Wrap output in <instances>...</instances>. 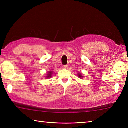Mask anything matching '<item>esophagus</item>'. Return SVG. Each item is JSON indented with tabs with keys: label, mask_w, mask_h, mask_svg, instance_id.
Instances as JSON below:
<instances>
[{
	"label": "esophagus",
	"mask_w": 128,
	"mask_h": 128,
	"mask_svg": "<svg viewBox=\"0 0 128 128\" xmlns=\"http://www.w3.org/2000/svg\"><path fill=\"white\" fill-rule=\"evenodd\" d=\"M68 65H65V66H63V68L64 69H67V68H68Z\"/></svg>",
	"instance_id": "34e87169"
}]
</instances>
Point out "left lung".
I'll return each instance as SVG.
<instances>
[{"mask_svg":"<svg viewBox=\"0 0 128 128\" xmlns=\"http://www.w3.org/2000/svg\"><path fill=\"white\" fill-rule=\"evenodd\" d=\"M78 77L80 78H82L83 77V76H82V74L80 73H78Z\"/></svg>","mask_w":128,"mask_h":128,"instance_id":"8db88e82","label":"left lung"}]
</instances>
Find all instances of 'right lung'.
Returning <instances> with one entry per match:
<instances>
[{"instance_id": "obj_1", "label": "right lung", "mask_w": 128, "mask_h": 128, "mask_svg": "<svg viewBox=\"0 0 128 128\" xmlns=\"http://www.w3.org/2000/svg\"><path fill=\"white\" fill-rule=\"evenodd\" d=\"M52 71H49V72L47 73V76H46V78H51L52 76Z\"/></svg>"}]
</instances>
